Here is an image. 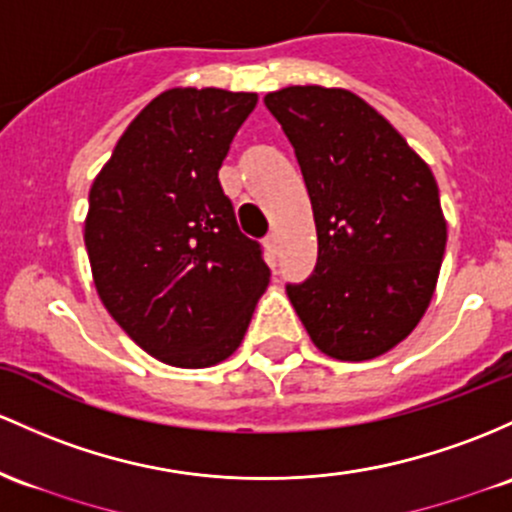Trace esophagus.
<instances>
[{
  "label": "esophagus",
  "instance_id": "1",
  "mask_svg": "<svg viewBox=\"0 0 512 512\" xmlns=\"http://www.w3.org/2000/svg\"><path fill=\"white\" fill-rule=\"evenodd\" d=\"M265 247H267V252H269V255H277V235H274V233H269L267 235V238H265Z\"/></svg>",
  "mask_w": 512,
  "mask_h": 512
}]
</instances>
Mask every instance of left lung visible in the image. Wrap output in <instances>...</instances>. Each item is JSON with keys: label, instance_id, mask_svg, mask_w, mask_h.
I'll list each match as a JSON object with an SVG mask.
<instances>
[{"label": "left lung", "instance_id": "obj_1", "mask_svg": "<svg viewBox=\"0 0 512 512\" xmlns=\"http://www.w3.org/2000/svg\"><path fill=\"white\" fill-rule=\"evenodd\" d=\"M265 106L294 145L318 233L313 274L286 286L291 306L323 355H384L413 333L440 277L447 221L432 170L347 89L296 84Z\"/></svg>", "mask_w": 512, "mask_h": 512}]
</instances>
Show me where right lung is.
Listing matches in <instances>:
<instances>
[{
	"mask_svg": "<svg viewBox=\"0 0 512 512\" xmlns=\"http://www.w3.org/2000/svg\"><path fill=\"white\" fill-rule=\"evenodd\" d=\"M255 92L174 87L123 131L89 189L94 286L128 338L160 362L204 369L233 355L269 284L218 170Z\"/></svg>",
	"mask_w": 512,
	"mask_h": 512,
	"instance_id": "obj_1",
	"label": "right lung"
}]
</instances>
